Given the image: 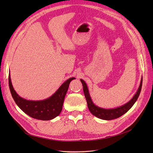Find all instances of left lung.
<instances>
[{
  "label": "left lung",
  "instance_id": "8db88e82",
  "mask_svg": "<svg viewBox=\"0 0 153 153\" xmlns=\"http://www.w3.org/2000/svg\"><path fill=\"white\" fill-rule=\"evenodd\" d=\"M80 81L83 85V90H84V93L87 101L88 108H89V111L92 115H94V116H96V117L103 119V120H106V121L117 119L119 117H121V115H123L125 113H126L136 102L138 96L140 95L141 89H142V76L140 85L138 87V89L136 92L135 95L133 96V97L130 100L121 106H117V107L113 108H102V107H100V106H97L93 103V101H92L91 97L90 96L89 89H88V87L86 84V83L84 82V80L82 79H80Z\"/></svg>",
  "mask_w": 153,
  "mask_h": 153
}]
</instances>
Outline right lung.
<instances>
[{
  "label": "right lung",
  "instance_id": "obj_1",
  "mask_svg": "<svg viewBox=\"0 0 153 153\" xmlns=\"http://www.w3.org/2000/svg\"><path fill=\"white\" fill-rule=\"evenodd\" d=\"M75 79V77L69 78L59 87L53 94L47 99L38 101L24 99L16 93L12 85L10 71L9 73V86L16 104L23 112L32 118L49 121L61 114L69 84Z\"/></svg>",
  "mask_w": 153,
  "mask_h": 153
}]
</instances>
